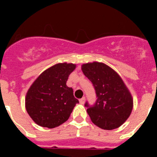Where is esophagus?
Instances as JSON below:
<instances>
[{
  "label": "esophagus",
  "mask_w": 157,
  "mask_h": 157,
  "mask_svg": "<svg viewBox=\"0 0 157 157\" xmlns=\"http://www.w3.org/2000/svg\"><path fill=\"white\" fill-rule=\"evenodd\" d=\"M79 101H80V103H81V104H84V103H85V102H86V98H85V97H83V98H81Z\"/></svg>",
  "instance_id": "obj_1"
}]
</instances>
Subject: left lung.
Segmentation results:
<instances>
[{
  "instance_id": "obj_1",
  "label": "left lung",
  "mask_w": 157,
  "mask_h": 157,
  "mask_svg": "<svg viewBox=\"0 0 157 157\" xmlns=\"http://www.w3.org/2000/svg\"><path fill=\"white\" fill-rule=\"evenodd\" d=\"M81 70L92 82L98 97L92 107L85 104L92 122L107 130L124 124L131 114L133 98L119 74L98 62L84 63Z\"/></svg>"
}]
</instances>
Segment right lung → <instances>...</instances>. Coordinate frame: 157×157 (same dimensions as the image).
<instances>
[{"mask_svg":"<svg viewBox=\"0 0 157 157\" xmlns=\"http://www.w3.org/2000/svg\"><path fill=\"white\" fill-rule=\"evenodd\" d=\"M76 67L73 63H57L43 71L32 84L26 94L25 107L36 124L52 129L68 120L79 103L72 88L66 85Z\"/></svg>","mask_w":157,"mask_h":157,"instance_id":"1","label":"right lung"}]
</instances>
